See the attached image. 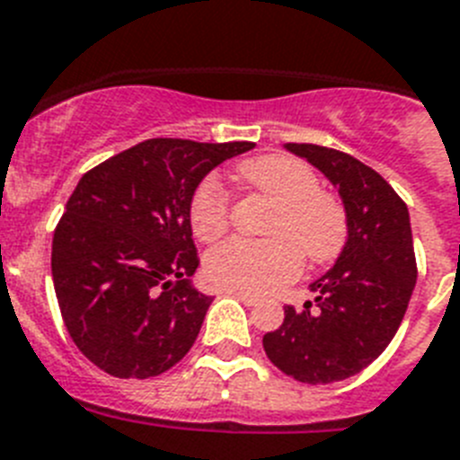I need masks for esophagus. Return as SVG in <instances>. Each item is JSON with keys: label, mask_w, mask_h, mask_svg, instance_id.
<instances>
[{"label": "esophagus", "mask_w": 460, "mask_h": 460, "mask_svg": "<svg viewBox=\"0 0 460 460\" xmlns=\"http://www.w3.org/2000/svg\"><path fill=\"white\" fill-rule=\"evenodd\" d=\"M226 295H231V297H236V300H241L243 305H257V297L255 295L250 293H238V290H226Z\"/></svg>", "instance_id": "1"}]
</instances>
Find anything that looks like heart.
Here are the masks:
<instances>
[{
  "mask_svg": "<svg viewBox=\"0 0 460 460\" xmlns=\"http://www.w3.org/2000/svg\"><path fill=\"white\" fill-rule=\"evenodd\" d=\"M252 191L274 200L267 234L274 238H229L205 257V279L219 290L264 295L288 286L302 271V255L328 264L345 248L349 219L342 200L321 189L307 163L293 155H262L238 165ZM196 238L210 243L229 229V196L215 177L203 179L189 203Z\"/></svg>",
  "mask_w": 460,
  "mask_h": 460,
  "instance_id": "heart-1",
  "label": "heart"
}]
</instances>
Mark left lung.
<instances>
[{"label": "left lung", "mask_w": 460, "mask_h": 460, "mask_svg": "<svg viewBox=\"0 0 460 460\" xmlns=\"http://www.w3.org/2000/svg\"><path fill=\"white\" fill-rule=\"evenodd\" d=\"M338 186L349 236L331 271L309 288L314 302L295 309L262 338L269 361L307 385L357 376L385 352L416 286V252L406 203L373 167L349 153L288 144Z\"/></svg>", "instance_id": "8db88e82"}]
</instances>
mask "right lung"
Returning a JSON list of instances; mask_svg holds the SVG:
<instances>
[{
  "mask_svg": "<svg viewBox=\"0 0 460 460\" xmlns=\"http://www.w3.org/2000/svg\"><path fill=\"white\" fill-rule=\"evenodd\" d=\"M250 141L148 139L84 172L51 243L63 323L115 378H153L196 342L212 297L191 288L189 203L212 167Z\"/></svg>",
  "mask_w": 460,
  "mask_h": 460,
  "instance_id": "add662e5",
  "label": "right lung"
}]
</instances>
